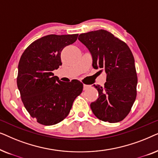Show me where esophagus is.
<instances>
[{
    "mask_svg": "<svg viewBox=\"0 0 158 158\" xmlns=\"http://www.w3.org/2000/svg\"><path fill=\"white\" fill-rule=\"evenodd\" d=\"M88 88H89V85H85V84H83V90H87Z\"/></svg>",
    "mask_w": 158,
    "mask_h": 158,
    "instance_id": "obj_1",
    "label": "esophagus"
}]
</instances>
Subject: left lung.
<instances>
[{
	"label": "left lung",
	"instance_id": "8db88e82",
	"mask_svg": "<svg viewBox=\"0 0 158 158\" xmlns=\"http://www.w3.org/2000/svg\"><path fill=\"white\" fill-rule=\"evenodd\" d=\"M78 40L89 50L94 68L103 69L106 74L103 87L94 85L98 98L90 103L93 113L103 122H121L128 115L137 96V77L130 49L103 29L80 34Z\"/></svg>",
	"mask_w": 158,
	"mask_h": 158
}]
</instances>
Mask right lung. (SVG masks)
<instances>
[{"label": "right lung", "mask_w": 158, "mask_h": 158, "mask_svg": "<svg viewBox=\"0 0 158 158\" xmlns=\"http://www.w3.org/2000/svg\"><path fill=\"white\" fill-rule=\"evenodd\" d=\"M78 34L49 35L32 42L21 55L17 86L26 109L38 123L49 126L67 117L75 98L83 91L77 80L69 83L54 76L62 65L61 52L77 40Z\"/></svg>", "instance_id": "obj_1"}]
</instances>
